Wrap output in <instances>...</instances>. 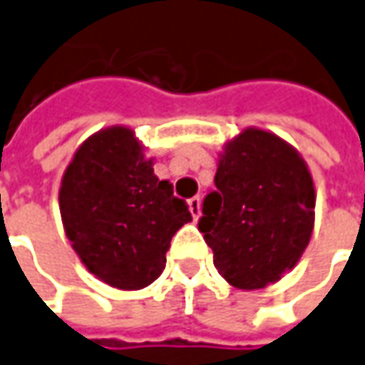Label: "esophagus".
I'll return each mask as SVG.
<instances>
[{
  "mask_svg": "<svg viewBox=\"0 0 365 365\" xmlns=\"http://www.w3.org/2000/svg\"><path fill=\"white\" fill-rule=\"evenodd\" d=\"M188 209L192 212V217L195 219H199L200 217V197H192V199L188 200Z\"/></svg>",
  "mask_w": 365,
  "mask_h": 365,
  "instance_id": "1",
  "label": "esophagus"
}]
</instances>
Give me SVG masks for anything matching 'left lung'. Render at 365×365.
Here are the masks:
<instances>
[{"instance_id": "8db88e82", "label": "left lung", "mask_w": 365, "mask_h": 365, "mask_svg": "<svg viewBox=\"0 0 365 365\" xmlns=\"http://www.w3.org/2000/svg\"><path fill=\"white\" fill-rule=\"evenodd\" d=\"M199 231L212 263L237 289H263L295 267L314 231L315 188L299 153L247 128L219 158Z\"/></svg>"}]
</instances>
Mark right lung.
<instances>
[{
    "mask_svg": "<svg viewBox=\"0 0 365 365\" xmlns=\"http://www.w3.org/2000/svg\"><path fill=\"white\" fill-rule=\"evenodd\" d=\"M60 212L88 271L118 289L158 279L173 235L192 219L124 126L96 132L76 150L63 173Z\"/></svg>",
    "mask_w": 365,
    "mask_h": 365,
    "instance_id": "obj_1",
    "label": "right lung"
}]
</instances>
